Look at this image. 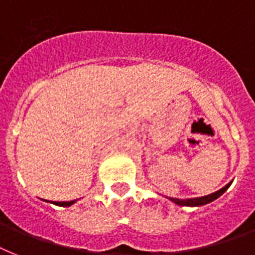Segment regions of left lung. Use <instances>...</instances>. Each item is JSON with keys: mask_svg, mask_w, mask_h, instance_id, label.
<instances>
[{"mask_svg": "<svg viewBox=\"0 0 255 255\" xmlns=\"http://www.w3.org/2000/svg\"><path fill=\"white\" fill-rule=\"evenodd\" d=\"M232 185V182H229L228 185H225L224 187L220 188L219 191L216 192H212L210 195H206V196H200V198H191V199H177V198H167V199H170L171 202L178 204V206H186V207H200V206H204V204H208V203L214 202L216 200L219 196H221L224 194L227 190L229 188V186Z\"/></svg>", "mask_w": 255, "mask_h": 255, "instance_id": "1", "label": "left lung"}]
</instances>
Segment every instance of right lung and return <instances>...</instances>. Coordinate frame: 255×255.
I'll use <instances>...</instances> for the list:
<instances>
[{"label": "right lung", "instance_id": "obj_1", "mask_svg": "<svg viewBox=\"0 0 255 255\" xmlns=\"http://www.w3.org/2000/svg\"><path fill=\"white\" fill-rule=\"evenodd\" d=\"M76 202H77V200H70V202H53V204H56V206H60V207H69V206H72V204H74Z\"/></svg>", "mask_w": 255, "mask_h": 255}]
</instances>
